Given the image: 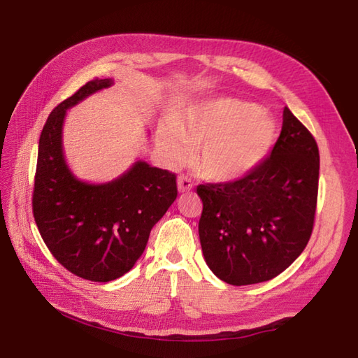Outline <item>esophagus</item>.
Segmentation results:
<instances>
[{
    "instance_id": "34e87169",
    "label": "esophagus",
    "mask_w": 358,
    "mask_h": 358,
    "mask_svg": "<svg viewBox=\"0 0 358 358\" xmlns=\"http://www.w3.org/2000/svg\"><path fill=\"white\" fill-rule=\"evenodd\" d=\"M177 183H178V191L180 192H189L194 187V183L191 181V178L186 177V175H180Z\"/></svg>"
}]
</instances>
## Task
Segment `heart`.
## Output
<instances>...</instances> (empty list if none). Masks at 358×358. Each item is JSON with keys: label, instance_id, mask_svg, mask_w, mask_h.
<instances>
[{"label": "heart", "instance_id": "1", "mask_svg": "<svg viewBox=\"0 0 358 358\" xmlns=\"http://www.w3.org/2000/svg\"><path fill=\"white\" fill-rule=\"evenodd\" d=\"M278 124L253 102L214 97L187 105L159 133L161 145L175 161L194 150V169L215 183H233L255 172L278 141ZM181 142L184 143L180 144Z\"/></svg>", "mask_w": 358, "mask_h": 358}]
</instances>
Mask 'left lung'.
Segmentation results:
<instances>
[{"label":"left lung","mask_w":358,"mask_h":358,"mask_svg":"<svg viewBox=\"0 0 358 358\" xmlns=\"http://www.w3.org/2000/svg\"><path fill=\"white\" fill-rule=\"evenodd\" d=\"M320 152L289 108L270 157L242 180L197 186L208 267L231 285L276 278L310 239L318 199Z\"/></svg>","instance_id":"1"}]
</instances>
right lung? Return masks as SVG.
Wrapping results in <instances>:
<instances>
[{"instance_id":"obj_1","label":"right lung","mask_w":358,"mask_h":358,"mask_svg":"<svg viewBox=\"0 0 358 358\" xmlns=\"http://www.w3.org/2000/svg\"><path fill=\"white\" fill-rule=\"evenodd\" d=\"M111 79H93L55 107L41 130L32 213L51 255L73 275L94 282L121 278L144 253L150 229L177 199V177L136 161L110 183L90 185L68 169L62 127L69 107Z\"/></svg>"}]
</instances>
